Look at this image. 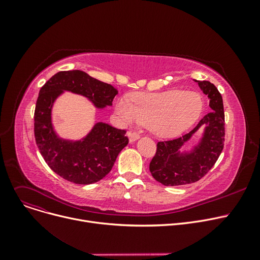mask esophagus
Instances as JSON below:
<instances>
[{"instance_id": "esophagus-1", "label": "esophagus", "mask_w": 260, "mask_h": 260, "mask_svg": "<svg viewBox=\"0 0 260 260\" xmlns=\"http://www.w3.org/2000/svg\"><path fill=\"white\" fill-rule=\"evenodd\" d=\"M127 137L129 139V142L132 143V142H135L136 140H138L140 138V136H139V134L135 133V132H127Z\"/></svg>"}]
</instances>
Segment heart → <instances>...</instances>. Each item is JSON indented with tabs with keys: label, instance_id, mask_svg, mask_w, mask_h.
<instances>
[{
	"label": "heart",
	"instance_id": "1",
	"mask_svg": "<svg viewBox=\"0 0 260 260\" xmlns=\"http://www.w3.org/2000/svg\"><path fill=\"white\" fill-rule=\"evenodd\" d=\"M132 100L122 97L117 101L115 112L119 120L124 124H148L161 136L182 133L197 119L202 108L200 95L192 91L140 93Z\"/></svg>",
	"mask_w": 260,
	"mask_h": 260
}]
</instances>
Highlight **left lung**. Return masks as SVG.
<instances>
[{
    "label": "left lung",
    "instance_id": "1",
    "mask_svg": "<svg viewBox=\"0 0 260 260\" xmlns=\"http://www.w3.org/2000/svg\"><path fill=\"white\" fill-rule=\"evenodd\" d=\"M195 81L209 97L211 112L182 137L157 143V151L149 163V171L163 185H184L200 180L214 167L223 149L224 111L221 94L211 82ZM202 126H205V132L199 145L188 153H179L183 144Z\"/></svg>",
    "mask_w": 260,
    "mask_h": 260
}]
</instances>
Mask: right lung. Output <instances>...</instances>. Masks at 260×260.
Returning <instances> with one entry per match:
<instances>
[{
  "label": "right lung",
  "instance_id": "obj_1",
  "mask_svg": "<svg viewBox=\"0 0 260 260\" xmlns=\"http://www.w3.org/2000/svg\"><path fill=\"white\" fill-rule=\"evenodd\" d=\"M64 90L84 95L97 108L112 105L118 90L82 71L59 72L41 87L36 104L35 138L47 166L67 181L98 182L111 172L119 153L127 145L126 131L99 122L82 140L58 137L52 127L51 108Z\"/></svg>",
  "mask_w": 260,
  "mask_h": 260
}]
</instances>
